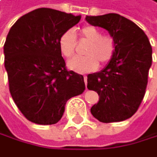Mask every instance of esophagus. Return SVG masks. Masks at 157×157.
I'll use <instances>...</instances> for the list:
<instances>
[{
	"mask_svg": "<svg viewBox=\"0 0 157 157\" xmlns=\"http://www.w3.org/2000/svg\"><path fill=\"white\" fill-rule=\"evenodd\" d=\"M84 81H85V85H86V89H87V83H88V77L84 76Z\"/></svg>",
	"mask_w": 157,
	"mask_h": 157,
	"instance_id": "esophagus-1",
	"label": "esophagus"
}]
</instances>
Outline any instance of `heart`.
I'll return each mask as SVG.
<instances>
[{"label": "heart", "instance_id": "b5f03b06", "mask_svg": "<svg viewBox=\"0 0 157 157\" xmlns=\"http://www.w3.org/2000/svg\"><path fill=\"white\" fill-rule=\"evenodd\" d=\"M82 40L89 42L84 50L86 56L75 57L68 62L71 70L79 73H87L95 70L100 64H106L112 59L116 52V41L110 36H102L99 29L94 26H85L80 30ZM59 47L62 55L70 58L75 52L76 37L72 30L65 31L59 39Z\"/></svg>", "mask_w": 157, "mask_h": 157}]
</instances>
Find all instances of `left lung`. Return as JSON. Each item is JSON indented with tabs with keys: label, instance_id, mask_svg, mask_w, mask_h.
Instances as JSON below:
<instances>
[{
	"label": "left lung",
	"instance_id": "obj_1",
	"mask_svg": "<svg viewBox=\"0 0 157 157\" xmlns=\"http://www.w3.org/2000/svg\"><path fill=\"white\" fill-rule=\"evenodd\" d=\"M94 27L108 31L116 41V52L102 70L88 75V89L99 95L90 113L101 123L129 119L142 102L152 62V49L144 31L117 13L86 16Z\"/></svg>",
	"mask_w": 157,
	"mask_h": 157
}]
</instances>
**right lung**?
Returning a JSON list of instances; mask_svg holds the SVG:
<instances>
[{"label": "right lung", "mask_w": 157, "mask_h": 157, "mask_svg": "<svg viewBox=\"0 0 157 157\" xmlns=\"http://www.w3.org/2000/svg\"><path fill=\"white\" fill-rule=\"evenodd\" d=\"M80 19L41 7L20 17L7 33L4 54L9 92L34 124H57L67 101L85 90L83 75L67 69L59 47L62 34Z\"/></svg>", "instance_id": "1"}]
</instances>
